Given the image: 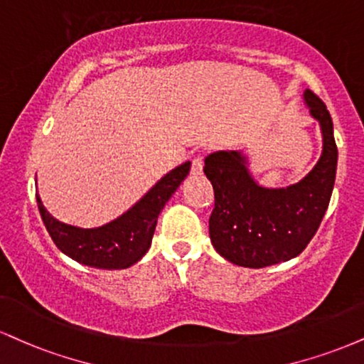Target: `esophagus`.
<instances>
[{
  "instance_id": "esophagus-1",
  "label": "esophagus",
  "mask_w": 364,
  "mask_h": 364,
  "mask_svg": "<svg viewBox=\"0 0 364 364\" xmlns=\"http://www.w3.org/2000/svg\"><path fill=\"white\" fill-rule=\"evenodd\" d=\"M201 173H203V159H201V156H195L191 161V174L200 176Z\"/></svg>"
}]
</instances>
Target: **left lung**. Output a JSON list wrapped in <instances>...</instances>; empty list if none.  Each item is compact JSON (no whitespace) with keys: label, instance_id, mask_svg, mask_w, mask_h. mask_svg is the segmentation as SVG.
<instances>
[{"label":"left lung","instance_id":"obj_1","mask_svg":"<svg viewBox=\"0 0 364 364\" xmlns=\"http://www.w3.org/2000/svg\"><path fill=\"white\" fill-rule=\"evenodd\" d=\"M304 102L321 125L323 146L314 169L295 185L261 186L240 151H218L205 157L203 173L215 193L210 240L234 264L264 268L293 259L307 247L326 215L337 169L334 127L317 95L305 90Z\"/></svg>","mask_w":364,"mask_h":364}]
</instances>
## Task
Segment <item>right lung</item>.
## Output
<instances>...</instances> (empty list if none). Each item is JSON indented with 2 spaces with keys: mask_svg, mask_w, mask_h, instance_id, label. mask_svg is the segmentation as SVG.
I'll return each mask as SVG.
<instances>
[{
  "mask_svg": "<svg viewBox=\"0 0 364 364\" xmlns=\"http://www.w3.org/2000/svg\"><path fill=\"white\" fill-rule=\"evenodd\" d=\"M190 161L169 171L132 208L110 224L81 229L59 222L47 212L38 193V212L57 247L71 259L98 269H125L149 251L157 217L190 173Z\"/></svg>",
  "mask_w": 364,
  "mask_h": 364,
  "instance_id": "right-lung-1",
  "label": "right lung"
}]
</instances>
